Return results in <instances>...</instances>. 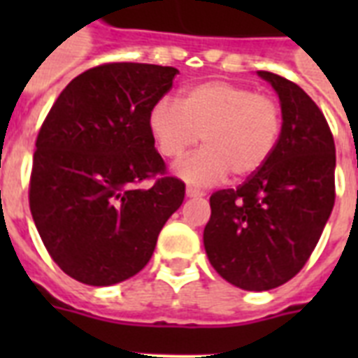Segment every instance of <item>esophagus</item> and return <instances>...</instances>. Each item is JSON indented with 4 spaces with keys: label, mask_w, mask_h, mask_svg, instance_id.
Listing matches in <instances>:
<instances>
[{
    "label": "esophagus",
    "mask_w": 358,
    "mask_h": 358,
    "mask_svg": "<svg viewBox=\"0 0 358 358\" xmlns=\"http://www.w3.org/2000/svg\"><path fill=\"white\" fill-rule=\"evenodd\" d=\"M185 195L191 196V199H196V196H204V191L196 189V187H187V189H185Z\"/></svg>",
    "instance_id": "obj_1"
}]
</instances>
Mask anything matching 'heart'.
I'll use <instances>...</instances> for the list:
<instances>
[{
	"instance_id": "obj_1",
	"label": "heart",
	"mask_w": 358,
	"mask_h": 358,
	"mask_svg": "<svg viewBox=\"0 0 358 358\" xmlns=\"http://www.w3.org/2000/svg\"><path fill=\"white\" fill-rule=\"evenodd\" d=\"M277 98L229 81L185 89L180 106L162 98L148 113V129L163 157L176 159L202 139L201 152L184 157L176 173L193 184H213L229 173L238 180L260 171L282 135Z\"/></svg>"
}]
</instances>
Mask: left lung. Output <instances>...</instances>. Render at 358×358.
<instances>
[{
    "label": "left lung",
    "instance_id": "obj_1",
    "mask_svg": "<svg viewBox=\"0 0 358 358\" xmlns=\"http://www.w3.org/2000/svg\"><path fill=\"white\" fill-rule=\"evenodd\" d=\"M282 108L269 162L236 189L210 196L204 249L230 284L266 292L303 269L334 206V139L322 109L294 81L258 70Z\"/></svg>",
    "mask_w": 358,
    "mask_h": 358
}]
</instances>
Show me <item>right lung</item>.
Wrapping results in <instances>:
<instances>
[{"mask_svg": "<svg viewBox=\"0 0 358 358\" xmlns=\"http://www.w3.org/2000/svg\"><path fill=\"white\" fill-rule=\"evenodd\" d=\"M178 70L106 63L59 94L36 135L29 208L53 262L76 280L111 286L152 258L163 224L184 202L167 176L148 113ZM154 179L148 190L141 181Z\"/></svg>", "mask_w": 358, "mask_h": 358, "instance_id": "add662e5", "label": "right lung"}]
</instances>
